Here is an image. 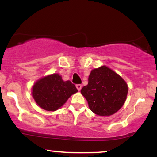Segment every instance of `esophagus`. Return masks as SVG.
<instances>
[{
	"label": "esophagus",
	"instance_id": "esophagus-1",
	"mask_svg": "<svg viewBox=\"0 0 157 157\" xmlns=\"http://www.w3.org/2000/svg\"><path fill=\"white\" fill-rule=\"evenodd\" d=\"M76 87H77V90H78V91H80L81 88H82V85H81V84H77Z\"/></svg>",
	"mask_w": 157,
	"mask_h": 157
}]
</instances>
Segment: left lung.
<instances>
[{
  "label": "left lung",
  "instance_id": "obj_1",
  "mask_svg": "<svg viewBox=\"0 0 157 157\" xmlns=\"http://www.w3.org/2000/svg\"><path fill=\"white\" fill-rule=\"evenodd\" d=\"M89 109L99 116H110L123 105L128 86L120 75L103 66L91 71L89 82L80 91Z\"/></svg>",
  "mask_w": 157,
  "mask_h": 157
}]
</instances>
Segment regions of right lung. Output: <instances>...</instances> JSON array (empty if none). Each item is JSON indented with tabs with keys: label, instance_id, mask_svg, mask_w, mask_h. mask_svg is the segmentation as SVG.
Masks as SVG:
<instances>
[{
	"label": "right lung",
	"instance_id": "add662e5",
	"mask_svg": "<svg viewBox=\"0 0 157 157\" xmlns=\"http://www.w3.org/2000/svg\"><path fill=\"white\" fill-rule=\"evenodd\" d=\"M77 92L71 81L63 80L57 74L48 75L35 82L32 88V96L40 107L48 111H55Z\"/></svg>",
	"mask_w": 157,
	"mask_h": 157
}]
</instances>
